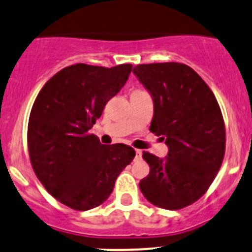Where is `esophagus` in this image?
Listing matches in <instances>:
<instances>
[{"instance_id": "1", "label": "esophagus", "mask_w": 252, "mask_h": 252, "mask_svg": "<svg viewBox=\"0 0 252 252\" xmlns=\"http://www.w3.org/2000/svg\"><path fill=\"white\" fill-rule=\"evenodd\" d=\"M136 158H141V155H142V151L141 150H136Z\"/></svg>"}]
</instances>
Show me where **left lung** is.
<instances>
[{"label": "left lung", "instance_id": "obj_1", "mask_svg": "<svg viewBox=\"0 0 252 252\" xmlns=\"http://www.w3.org/2000/svg\"><path fill=\"white\" fill-rule=\"evenodd\" d=\"M132 72L154 100L150 131L168 147L165 158L142 152L150 174L138 186L155 206L180 210L206 192L221 167L226 138L220 106L188 64H137Z\"/></svg>", "mask_w": 252, "mask_h": 252}]
</instances>
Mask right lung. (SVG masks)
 <instances>
[{
	"instance_id": "add662e5",
	"label": "right lung",
	"mask_w": 252,
	"mask_h": 252,
	"mask_svg": "<svg viewBox=\"0 0 252 252\" xmlns=\"http://www.w3.org/2000/svg\"><path fill=\"white\" fill-rule=\"evenodd\" d=\"M131 70L130 63L71 64L52 76L34 100L27 128L32 168L46 190L71 209L100 206L135 158L132 147L102 145L89 132Z\"/></svg>"
}]
</instances>
